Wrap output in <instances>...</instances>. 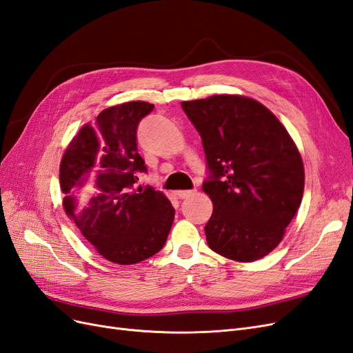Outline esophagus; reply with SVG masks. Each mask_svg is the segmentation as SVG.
Returning a JSON list of instances; mask_svg holds the SVG:
<instances>
[{
    "label": "esophagus",
    "mask_w": 353,
    "mask_h": 353,
    "mask_svg": "<svg viewBox=\"0 0 353 353\" xmlns=\"http://www.w3.org/2000/svg\"><path fill=\"white\" fill-rule=\"evenodd\" d=\"M193 194H194V190H181V191H178V193H176V196L179 199H187V197L193 196Z\"/></svg>",
    "instance_id": "esophagus-1"
}]
</instances>
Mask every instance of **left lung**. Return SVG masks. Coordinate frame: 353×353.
Masks as SVG:
<instances>
[{
    "label": "left lung",
    "mask_w": 353,
    "mask_h": 353,
    "mask_svg": "<svg viewBox=\"0 0 353 353\" xmlns=\"http://www.w3.org/2000/svg\"><path fill=\"white\" fill-rule=\"evenodd\" d=\"M201 137L213 203L209 248L237 262L272 252L301 206L305 169L292 137L263 104L241 95L183 101Z\"/></svg>",
    "instance_id": "left-lung-1"
}]
</instances>
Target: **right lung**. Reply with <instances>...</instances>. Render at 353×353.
Instances as JSON below:
<instances>
[{
	"label": "right lung",
	"mask_w": 353,
	"mask_h": 353,
	"mask_svg": "<svg viewBox=\"0 0 353 353\" xmlns=\"http://www.w3.org/2000/svg\"><path fill=\"white\" fill-rule=\"evenodd\" d=\"M154 109L128 101L103 110L83 125L60 163L68 216L103 258L132 265L152 258L166 243L175 209L153 187L134 188L147 172L137 152L138 123Z\"/></svg>",
	"instance_id": "add662e5"
}]
</instances>
